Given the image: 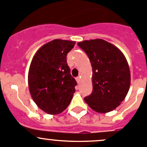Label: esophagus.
Listing matches in <instances>:
<instances>
[{"label":"esophagus","instance_id":"esophagus-1","mask_svg":"<svg viewBox=\"0 0 147 147\" xmlns=\"http://www.w3.org/2000/svg\"><path fill=\"white\" fill-rule=\"evenodd\" d=\"M81 76H78L77 78H76V81L78 84H79L80 81H81Z\"/></svg>","mask_w":147,"mask_h":147}]
</instances>
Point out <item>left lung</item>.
<instances>
[{
    "mask_svg": "<svg viewBox=\"0 0 147 147\" xmlns=\"http://www.w3.org/2000/svg\"><path fill=\"white\" fill-rule=\"evenodd\" d=\"M78 47L88 56L93 70V91L84 100L94 111L105 113L124 100L130 86V71L125 55L102 39L85 40Z\"/></svg>",
    "mask_w": 147,
    "mask_h": 147,
    "instance_id": "left-lung-1",
    "label": "left lung"
}]
</instances>
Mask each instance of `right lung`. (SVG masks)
Listing matches in <instances>:
<instances>
[{
    "label": "right lung",
    "instance_id": "1",
    "mask_svg": "<svg viewBox=\"0 0 147 147\" xmlns=\"http://www.w3.org/2000/svg\"><path fill=\"white\" fill-rule=\"evenodd\" d=\"M74 41L57 39L41 47L33 57L28 72L30 95L42 110L62 113L70 104L77 85L66 62Z\"/></svg>",
    "mask_w": 147,
    "mask_h": 147
}]
</instances>
